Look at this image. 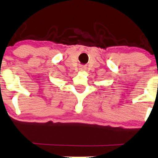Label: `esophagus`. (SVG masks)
<instances>
[{
  "label": "esophagus",
  "instance_id": "esophagus-1",
  "mask_svg": "<svg viewBox=\"0 0 158 158\" xmlns=\"http://www.w3.org/2000/svg\"><path fill=\"white\" fill-rule=\"evenodd\" d=\"M80 70H81V71H83V70H85V69H83V68H81V69H80Z\"/></svg>",
  "mask_w": 158,
  "mask_h": 158
}]
</instances>
